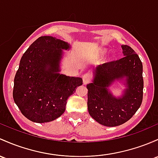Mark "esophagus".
Wrapping results in <instances>:
<instances>
[{"mask_svg": "<svg viewBox=\"0 0 158 158\" xmlns=\"http://www.w3.org/2000/svg\"><path fill=\"white\" fill-rule=\"evenodd\" d=\"M82 79H83V84L86 85L88 84V82H90L91 79V76L90 73H85L82 76Z\"/></svg>", "mask_w": 158, "mask_h": 158, "instance_id": "1", "label": "esophagus"}]
</instances>
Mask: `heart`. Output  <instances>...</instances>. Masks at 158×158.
<instances>
[{
    "label": "heart",
    "instance_id": "heart-1",
    "mask_svg": "<svg viewBox=\"0 0 158 158\" xmlns=\"http://www.w3.org/2000/svg\"><path fill=\"white\" fill-rule=\"evenodd\" d=\"M102 52H103V53H104V52H106V50H105V49H103V51H102Z\"/></svg>",
    "mask_w": 158,
    "mask_h": 158
}]
</instances>
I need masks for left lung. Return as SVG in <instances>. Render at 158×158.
<instances>
[{"mask_svg": "<svg viewBox=\"0 0 158 158\" xmlns=\"http://www.w3.org/2000/svg\"><path fill=\"white\" fill-rule=\"evenodd\" d=\"M121 47L124 56L100 65L95 70L93 82L87 85L88 112L95 121L107 127L121 125L130 120L143 102V64L131 46ZM124 77L128 88L121 98H114L108 85Z\"/></svg>", "mask_w": 158, "mask_h": 158, "instance_id": "obj_1", "label": "left lung"}]
</instances>
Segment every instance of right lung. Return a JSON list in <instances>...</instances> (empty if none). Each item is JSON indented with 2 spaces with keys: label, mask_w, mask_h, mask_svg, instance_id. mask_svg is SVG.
I'll return each mask as SVG.
<instances>
[{
  "label": "right lung",
  "mask_w": 158,
  "mask_h": 158,
  "mask_svg": "<svg viewBox=\"0 0 158 158\" xmlns=\"http://www.w3.org/2000/svg\"><path fill=\"white\" fill-rule=\"evenodd\" d=\"M69 48L64 41L44 36L22 55L13 96L22 115L30 121L44 123L58 118L64 112L69 97L82 85V78L58 73L62 49Z\"/></svg>",
  "instance_id": "obj_1"
}]
</instances>
